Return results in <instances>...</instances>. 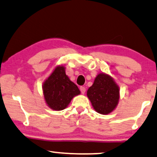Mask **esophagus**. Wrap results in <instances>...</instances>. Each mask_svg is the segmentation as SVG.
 Listing matches in <instances>:
<instances>
[{
	"label": "esophagus",
	"instance_id": "obj_1",
	"mask_svg": "<svg viewBox=\"0 0 157 157\" xmlns=\"http://www.w3.org/2000/svg\"><path fill=\"white\" fill-rule=\"evenodd\" d=\"M80 91L82 94H85V87H80Z\"/></svg>",
	"mask_w": 157,
	"mask_h": 157
}]
</instances>
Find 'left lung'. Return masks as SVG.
<instances>
[{"label": "left lung", "instance_id": "1", "mask_svg": "<svg viewBox=\"0 0 157 157\" xmlns=\"http://www.w3.org/2000/svg\"><path fill=\"white\" fill-rule=\"evenodd\" d=\"M87 96L94 110L98 113L108 115L116 109L120 99V89L113 78L106 73H99Z\"/></svg>", "mask_w": 157, "mask_h": 157}]
</instances>
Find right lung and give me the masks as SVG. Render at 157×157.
<instances>
[{"instance_id":"add662e5","label":"right lung","mask_w":157,"mask_h":157,"mask_svg":"<svg viewBox=\"0 0 157 157\" xmlns=\"http://www.w3.org/2000/svg\"><path fill=\"white\" fill-rule=\"evenodd\" d=\"M42 90L45 103L52 110L59 111L65 109L80 91L65 73L64 65H58L44 80Z\"/></svg>"}]
</instances>
